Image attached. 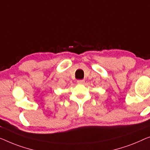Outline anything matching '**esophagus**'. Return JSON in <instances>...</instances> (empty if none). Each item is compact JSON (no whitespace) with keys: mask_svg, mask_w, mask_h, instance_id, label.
<instances>
[{"mask_svg":"<svg viewBox=\"0 0 150 150\" xmlns=\"http://www.w3.org/2000/svg\"><path fill=\"white\" fill-rule=\"evenodd\" d=\"M77 83H79V84H84L85 83L84 80H77Z\"/></svg>","mask_w":150,"mask_h":150,"instance_id":"obj_1","label":"esophagus"}]
</instances>
